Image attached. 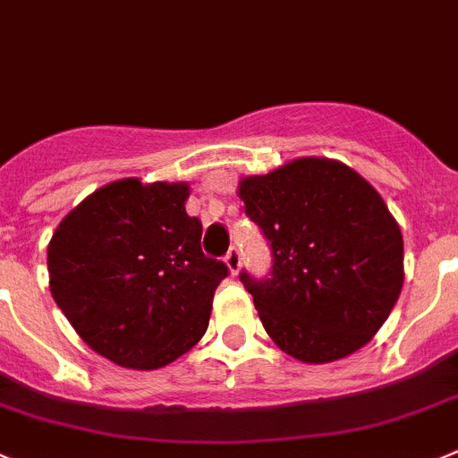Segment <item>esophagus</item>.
Instances as JSON below:
<instances>
[{
    "label": "esophagus",
    "instance_id": "esophagus-1",
    "mask_svg": "<svg viewBox=\"0 0 458 458\" xmlns=\"http://www.w3.org/2000/svg\"><path fill=\"white\" fill-rule=\"evenodd\" d=\"M225 264H228L230 273H233V276H237L239 268H242V253H239L234 246L228 250V255H225Z\"/></svg>",
    "mask_w": 458,
    "mask_h": 458
}]
</instances>
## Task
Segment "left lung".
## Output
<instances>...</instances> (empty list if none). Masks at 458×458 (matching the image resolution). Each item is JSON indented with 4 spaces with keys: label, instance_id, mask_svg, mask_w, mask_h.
Listing matches in <instances>:
<instances>
[{
    "label": "left lung",
    "instance_id": "left-lung-1",
    "mask_svg": "<svg viewBox=\"0 0 458 458\" xmlns=\"http://www.w3.org/2000/svg\"><path fill=\"white\" fill-rule=\"evenodd\" d=\"M237 194L273 250L268 280L242 273L273 344L302 364L364 348L404 282L403 233L377 190L344 162L307 156L242 178Z\"/></svg>",
    "mask_w": 458,
    "mask_h": 458
}]
</instances>
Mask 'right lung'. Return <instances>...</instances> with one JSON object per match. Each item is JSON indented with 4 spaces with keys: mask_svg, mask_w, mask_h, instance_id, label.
Masks as SVG:
<instances>
[{
    "mask_svg": "<svg viewBox=\"0 0 458 458\" xmlns=\"http://www.w3.org/2000/svg\"><path fill=\"white\" fill-rule=\"evenodd\" d=\"M187 182L122 178L85 196L47 246L49 289L76 335L132 370H156L205 335L228 267L200 250Z\"/></svg>",
    "mask_w": 458,
    "mask_h": 458,
    "instance_id": "obj_1",
    "label": "right lung"
}]
</instances>
